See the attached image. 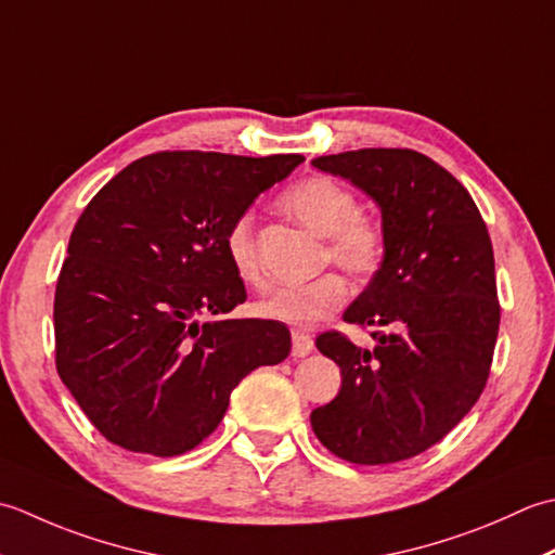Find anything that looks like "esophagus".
<instances>
[{"instance_id": "34e87169", "label": "esophagus", "mask_w": 555, "mask_h": 555, "mask_svg": "<svg viewBox=\"0 0 555 555\" xmlns=\"http://www.w3.org/2000/svg\"><path fill=\"white\" fill-rule=\"evenodd\" d=\"M311 352H313L311 335L301 333V331H294L292 333V357H307Z\"/></svg>"}]
</instances>
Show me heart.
Here are the masks:
<instances>
[{
    "mask_svg": "<svg viewBox=\"0 0 555 555\" xmlns=\"http://www.w3.org/2000/svg\"><path fill=\"white\" fill-rule=\"evenodd\" d=\"M280 208L304 228L325 236L323 263H335L352 278H371L386 261V228L361 210L354 191L337 179L323 175L304 179L282 194ZM224 251L244 285H266L251 212H240L230 222ZM345 297L347 282L337 273H325L307 285L280 287L258 304V313L294 327H311L340 309Z\"/></svg>",
    "mask_w": 555,
    "mask_h": 555,
    "instance_id": "1",
    "label": "heart"
}]
</instances>
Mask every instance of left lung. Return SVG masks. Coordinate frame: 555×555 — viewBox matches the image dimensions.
<instances>
[{"mask_svg": "<svg viewBox=\"0 0 555 555\" xmlns=\"http://www.w3.org/2000/svg\"><path fill=\"white\" fill-rule=\"evenodd\" d=\"M313 167L366 191L388 236L386 261L345 311L376 347L315 337L343 388L311 412L313 434L354 465L410 460L443 440L489 380L501 325L491 236L469 191L424 153L361 149Z\"/></svg>", "mask_w": 555, "mask_h": 555, "instance_id": "8db88e82", "label": "left lung"}]
</instances>
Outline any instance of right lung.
<instances>
[{
    "label": "right lung",
    "mask_w": 555,
    "mask_h": 555,
    "mask_svg": "<svg viewBox=\"0 0 555 555\" xmlns=\"http://www.w3.org/2000/svg\"><path fill=\"white\" fill-rule=\"evenodd\" d=\"M299 163L163 151L88 203L56 278L54 364L109 443L155 457L194 450L244 376L287 359L282 323L224 319L246 301L224 234Z\"/></svg>",
    "instance_id": "add662e5"
}]
</instances>
